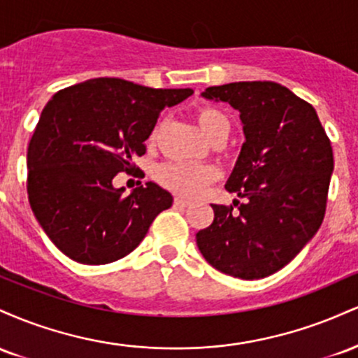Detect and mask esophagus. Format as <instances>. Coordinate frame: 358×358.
I'll return each instance as SVG.
<instances>
[{
	"mask_svg": "<svg viewBox=\"0 0 358 358\" xmlns=\"http://www.w3.org/2000/svg\"><path fill=\"white\" fill-rule=\"evenodd\" d=\"M173 205L176 208H185V207H188V205H190V202H188V200H185V199H180V196H176V199L173 200Z\"/></svg>",
	"mask_w": 358,
	"mask_h": 358,
	"instance_id": "obj_1",
	"label": "esophagus"
}]
</instances>
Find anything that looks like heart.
<instances>
[{"instance_id":"b5f03b06","label":"heart","mask_w":358,"mask_h":358,"mask_svg":"<svg viewBox=\"0 0 358 358\" xmlns=\"http://www.w3.org/2000/svg\"><path fill=\"white\" fill-rule=\"evenodd\" d=\"M196 121L208 138L231 129L227 116L215 108H202L196 113ZM217 178V170L202 163H165L156 170V180L171 192L183 196H195Z\"/></svg>"}]
</instances>
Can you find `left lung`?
<instances>
[{
	"label": "left lung",
	"instance_id": "left-lung-1",
	"mask_svg": "<svg viewBox=\"0 0 358 358\" xmlns=\"http://www.w3.org/2000/svg\"><path fill=\"white\" fill-rule=\"evenodd\" d=\"M202 97L239 110L245 141L225 183L242 202L212 205L213 222L196 232V245L220 273L266 278L322 225L334 171L330 139L313 106L276 82L213 85Z\"/></svg>",
	"mask_w": 358,
	"mask_h": 358
}]
</instances>
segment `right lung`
Segmentation results:
<instances>
[{
	"instance_id": "right-lung-1",
	"label": "right lung",
	"mask_w": 358,
	"mask_h": 358,
	"mask_svg": "<svg viewBox=\"0 0 358 358\" xmlns=\"http://www.w3.org/2000/svg\"><path fill=\"white\" fill-rule=\"evenodd\" d=\"M192 89H151L114 77L62 89L47 102L28 145V200L53 244L80 264H108L145 239L151 222L173 203L153 182L114 188L165 108Z\"/></svg>"
}]
</instances>
